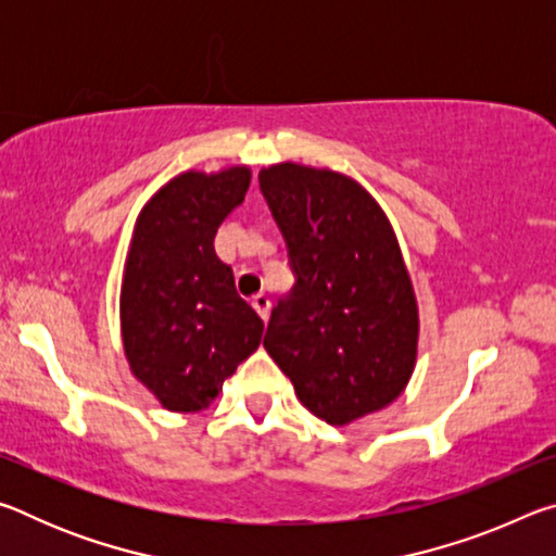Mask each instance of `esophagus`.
<instances>
[{"instance_id": "1", "label": "esophagus", "mask_w": 556, "mask_h": 556, "mask_svg": "<svg viewBox=\"0 0 556 556\" xmlns=\"http://www.w3.org/2000/svg\"><path fill=\"white\" fill-rule=\"evenodd\" d=\"M252 306H255V312L262 316V321H267V316H269V296L267 294L252 296Z\"/></svg>"}]
</instances>
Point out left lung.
Returning <instances> with one entry per match:
<instances>
[{
	"mask_svg": "<svg viewBox=\"0 0 556 556\" xmlns=\"http://www.w3.org/2000/svg\"><path fill=\"white\" fill-rule=\"evenodd\" d=\"M260 191L285 235L294 287L271 308L265 348L328 425L388 407L417 363L419 314L388 215L328 168L275 164Z\"/></svg>",
	"mask_w": 556,
	"mask_h": 556,
	"instance_id": "obj_1",
	"label": "left lung"
}]
</instances>
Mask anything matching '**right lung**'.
Listing matches in <instances>:
<instances>
[{"mask_svg":"<svg viewBox=\"0 0 556 556\" xmlns=\"http://www.w3.org/2000/svg\"><path fill=\"white\" fill-rule=\"evenodd\" d=\"M248 188V166L186 172L137 218L119 296L122 343L135 378L168 412L208 407L262 343L265 324L213 248Z\"/></svg>","mask_w":556,"mask_h":556,"instance_id":"obj_1","label":"right lung"}]
</instances>
